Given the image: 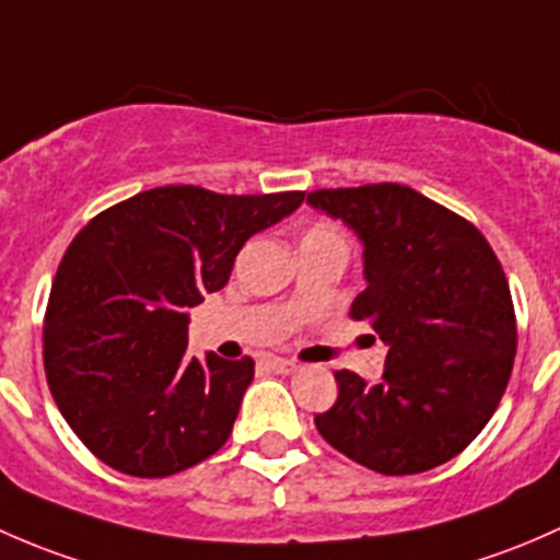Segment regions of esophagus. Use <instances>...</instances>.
<instances>
[{
  "instance_id": "34e87169",
  "label": "esophagus",
  "mask_w": 560,
  "mask_h": 560,
  "mask_svg": "<svg viewBox=\"0 0 560 560\" xmlns=\"http://www.w3.org/2000/svg\"><path fill=\"white\" fill-rule=\"evenodd\" d=\"M267 366L272 369L275 374H293L299 369L296 361H291V359H269Z\"/></svg>"
}]
</instances>
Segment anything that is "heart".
Here are the masks:
<instances>
[{
  "label": "heart",
  "instance_id": "heart-1",
  "mask_svg": "<svg viewBox=\"0 0 560 560\" xmlns=\"http://www.w3.org/2000/svg\"><path fill=\"white\" fill-rule=\"evenodd\" d=\"M307 237H339V234L337 229L328 226V223H315V226L307 232Z\"/></svg>",
  "mask_w": 560,
  "mask_h": 560
}]
</instances>
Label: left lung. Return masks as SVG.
Here are the masks:
<instances>
[{
    "instance_id": "left-lung-1",
    "label": "left lung",
    "mask_w": 560,
    "mask_h": 560,
    "mask_svg": "<svg viewBox=\"0 0 560 560\" xmlns=\"http://www.w3.org/2000/svg\"><path fill=\"white\" fill-rule=\"evenodd\" d=\"M307 205L364 245L366 288L350 318L388 345L380 383L334 374L339 396L315 415L320 436L380 475L455 458L491 420L515 361V307L499 258L466 218L399 183L323 188Z\"/></svg>"
}]
</instances>
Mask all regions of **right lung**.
<instances>
[{
    "label": "right lung",
    "instance_id": "obj_1",
    "mask_svg": "<svg viewBox=\"0 0 560 560\" xmlns=\"http://www.w3.org/2000/svg\"><path fill=\"white\" fill-rule=\"evenodd\" d=\"M302 191H142L67 247L43 328L50 394L85 447L131 477H170L226 445L253 359H186L188 310L221 291L253 234Z\"/></svg>",
    "mask_w": 560,
    "mask_h": 560
}]
</instances>
